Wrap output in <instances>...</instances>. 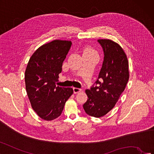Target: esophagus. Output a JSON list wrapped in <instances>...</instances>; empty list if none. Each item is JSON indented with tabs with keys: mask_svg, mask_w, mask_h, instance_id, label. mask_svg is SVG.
<instances>
[{
	"mask_svg": "<svg viewBox=\"0 0 154 154\" xmlns=\"http://www.w3.org/2000/svg\"><path fill=\"white\" fill-rule=\"evenodd\" d=\"M73 91L74 93H78L81 92L82 89L80 88H77V87H73Z\"/></svg>",
	"mask_w": 154,
	"mask_h": 154,
	"instance_id": "obj_1",
	"label": "esophagus"
}]
</instances>
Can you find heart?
<instances>
[{"mask_svg": "<svg viewBox=\"0 0 154 154\" xmlns=\"http://www.w3.org/2000/svg\"><path fill=\"white\" fill-rule=\"evenodd\" d=\"M84 53H90V54H97L96 52H95L94 50H93L91 48H85V51H84Z\"/></svg>", "mask_w": 154, "mask_h": 154, "instance_id": "heart-1", "label": "heart"}]
</instances>
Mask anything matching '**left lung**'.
Wrapping results in <instances>:
<instances>
[{
    "mask_svg": "<svg viewBox=\"0 0 154 154\" xmlns=\"http://www.w3.org/2000/svg\"><path fill=\"white\" fill-rule=\"evenodd\" d=\"M103 52L102 67L97 80L85 93L83 105L91 117H101L111 111L126 88L129 80L128 58L122 47L109 39H98Z\"/></svg>",
    "mask_w": 154,
    "mask_h": 154,
    "instance_id": "8db88e82",
    "label": "left lung"
}]
</instances>
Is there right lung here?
Returning a JSON list of instances; mask_svg holds the SVG:
<instances>
[{"instance_id":"obj_1","label":"right lung","mask_w":154,"mask_h":154,"mask_svg":"<svg viewBox=\"0 0 154 154\" xmlns=\"http://www.w3.org/2000/svg\"><path fill=\"white\" fill-rule=\"evenodd\" d=\"M71 45L70 41L54 40L37 48L28 63L24 76L26 93L33 109L45 120L60 116L73 93L71 87L56 85Z\"/></svg>"}]
</instances>
